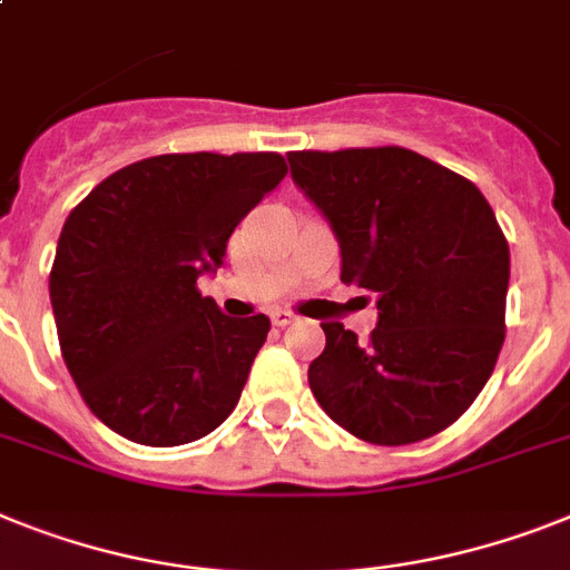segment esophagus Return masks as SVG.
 Returning <instances> with one entry per match:
<instances>
[{"label": "esophagus", "mask_w": 570, "mask_h": 570, "mask_svg": "<svg viewBox=\"0 0 570 570\" xmlns=\"http://www.w3.org/2000/svg\"><path fill=\"white\" fill-rule=\"evenodd\" d=\"M271 323L279 328H285V326H291V323H296V314L285 312V308H276V312H271Z\"/></svg>", "instance_id": "esophagus-1"}]
</instances>
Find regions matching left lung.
<instances>
[{"label":"left lung","instance_id":"obj_1","mask_svg":"<svg viewBox=\"0 0 570 570\" xmlns=\"http://www.w3.org/2000/svg\"><path fill=\"white\" fill-rule=\"evenodd\" d=\"M291 177L332 224L341 279L375 294L370 341L323 323L308 366L320 407L352 436L407 445L478 399L504 346L510 247L472 180L416 150H294Z\"/></svg>","mask_w":570,"mask_h":570}]
</instances>
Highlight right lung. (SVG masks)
I'll list each match as a JSON object with an SVG mask.
<instances>
[{"label":"right lung","mask_w":570,"mask_h":570,"mask_svg":"<svg viewBox=\"0 0 570 570\" xmlns=\"http://www.w3.org/2000/svg\"><path fill=\"white\" fill-rule=\"evenodd\" d=\"M288 174L279 154H163L101 180L60 229L49 276L66 370L98 420L139 445L195 443L242 399L271 332L227 317L197 276Z\"/></svg>","instance_id":"right-lung-1"}]
</instances>
